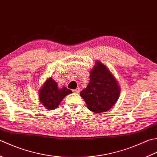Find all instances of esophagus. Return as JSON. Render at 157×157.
I'll return each mask as SVG.
<instances>
[{"label":"esophagus","instance_id":"34e87169","mask_svg":"<svg viewBox=\"0 0 157 157\" xmlns=\"http://www.w3.org/2000/svg\"><path fill=\"white\" fill-rule=\"evenodd\" d=\"M80 90H81V89H80V88H76V89H74V90H73V92L74 93H79L80 92Z\"/></svg>","mask_w":157,"mask_h":157}]
</instances>
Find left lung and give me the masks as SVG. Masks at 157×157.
Instances as JSON below:
<instances>
[{
    "mask_svg": "<svg viewBox=\"0 0 157 157\" xmlns=\"http://www.w3.org/2000/svg\"><path fill=\"white\" fill-rule=\"evenodd\" d=\"M120 93L121 88L114 76L100 61H97L90 72L89 83L80 95L89 110L101 113L113 106Z\"/></svg>",
    "mask_w": 157,
    "mask_h": 157,
    "instance_id": "left-lung-1",
    "label": "left lung"
}]
</instances>
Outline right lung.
Returning a JSON list of instances; mask_svg holds the SVG:
<instances>
[{
	"label": "right lung",
	"mask_w": 157,
	"mask_h": 157,
	"mask_svg": "<svg viewBox=\"0 0 157 157\" xmlns=\"http://www.w3.org/2000/svg\"><path fill=\"white\" fill-rule=\"evenodd\" d=\"M72 93L71 90L65 87L59 88L57 83L50 77L39 89L38 95L40 103H42L47 109L53 110L58 107L63 98Z\"/></svg>",
	"instance_id": "obj_1"
}]
</instances>
